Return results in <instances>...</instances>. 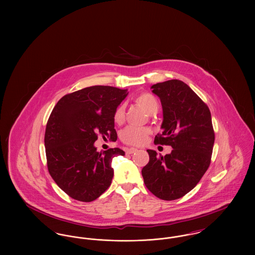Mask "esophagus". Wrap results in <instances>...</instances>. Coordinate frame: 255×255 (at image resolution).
Segmentation results:
<instances>
[{"mask_svg": "<svg viewBox=\"0 0 255 255\" xmlns=\"http://www.w3.org/2000/svg\"><path fill=\"white\" fill-rule=\"evenodd\" d=\"M136 151H137L136 148H133V147H132V148H128V149L126 150V153H127V154H133V153L136 152Z\"/></svg>", "mask_w": 255, "mask_h": 255, "instance_id": "1", "label": "esophagus"}]
</instances>
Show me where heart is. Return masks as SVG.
I'll list each match as a JSON object with an SVG mask.
<instances>
[{
    "instance_id": "heart-1",
    "label": "heart",
    "mask_w": 255,
    "mask_h": 255,
    "mask_svg": "<svg viewBox=\"0 0 255 255\" xmlns=\"http://www.w3.org/2000/svg\"><path fill=\"white\" fill-rule=\"evenodd\" d=\"M135 103L140 105L149 114H156L158 109V101L157 97L149 93H142L134 99ZM125 119V109L123 105H120L114 114V122L121 124ZM150 133L148 128L128 126L123 129L121 133V139L124 143L130 145H141L147 140Z\"/></svg>"
}]
</instances>
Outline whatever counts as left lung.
<instances>
[{
	"label": "left lung",
	"mask_w": 255,
	"mask_h": 255,
	"mask_svg": "<svg viewBox=\"0 0 255 255\" xmlns=\"http://www.w3.org/2000/svg\"><path fill=\"white\" fill-rule=\"evenodd\" d=\"M151 88L163 111V131L154 143L173 150L164 157L147 150L149 162L141 174L149 191L161 200L173 201L191 191L208 169L215 133L210 111L189 86L172 79Z\"/></svg>",
	"instance_id": "left-lung-1"
}]
</instances>
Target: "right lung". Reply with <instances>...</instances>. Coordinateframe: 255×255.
I'll use <instances>...</instances> for the list:
<instances>
[{
	"mask_svg": "<svg viewBox=\"0 0 255 255\" xmlns=\"http://www.w3.org/2000/svg\"><path fill=\"white\" fill-rule=\"evenodd\" d=\"M127 90L92 86L68 94L52 110L46 126L45 147L49 175L61 189L80 202H92L112 182V159L120 148L97 152V134L118 137L114 114Z\"/></svg>",
	"mask_w": 255,
	"mask_h": 255,
	"instance_id": "add662e5",
	"label": "right lung"
}]
</instances>
